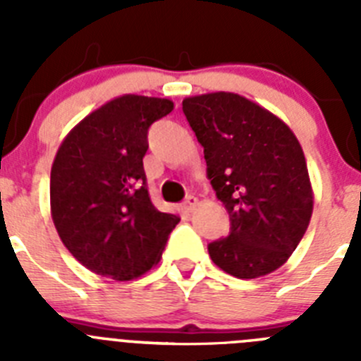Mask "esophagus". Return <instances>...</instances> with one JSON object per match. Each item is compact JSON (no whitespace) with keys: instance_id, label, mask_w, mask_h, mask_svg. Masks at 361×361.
<instances>
[{"instance_id":"34e87169","label":"esophagus","mask_w":361,"mask_h":361,"mask_svg":"<svg viewBox=\"0 0 361 361\" xmlns=\"http://www.w3.org/2000/svg\"><path fill=\"white\" fill-rule=\"evenodd\" d=\"M195 206H197V199H195V197H193V195H188L186 199H184L183 209H184V212H186V213H190L191 209L195 208Z\"/></svg>"}]
</instances>
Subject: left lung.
<instances>
[{"mask_svg": "<svg viewBox=\"0 0 361 361\" xmlns=\"http://www.w3.org/2000/svg\"><path fill=\"white\" fill-rule=\"evenodd\" d=\"M183 111L231 222L228 237L208 244L212 260L237 279L279 269L312 213L307 164L295 133L271 111L229 92L184 99Z\"/></svg>", "mask_w": 361, "mask_h": 361, "instance_id": "8db88e82", "label": "left lung"}]
</instances>
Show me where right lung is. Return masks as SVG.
I'll list each match as a JSON object with an SVG mask.
<instances>
[{"instance_id":"right-lung-1","label":"right lung","mask_w":361,"mask_h":361,"mask_svg":"<svg viewBox=\"0 0 361 361\" xmlns=\"http://www.w3.org/2000/svg\"><path fill=\"white\" fill-rule=\"evenodd\" d=\"M171 110L168 99L123 95L85 117L57 149L54 224L73 258L97 275L141 276L180 220L153 206L142 166L149 126Z\"/></svg>"}]
</instances>
